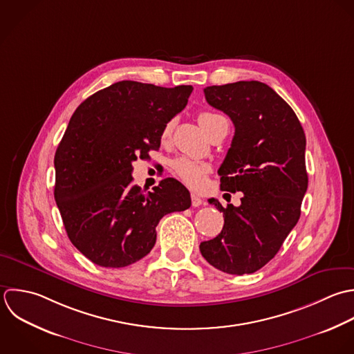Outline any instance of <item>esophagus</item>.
<instances>
[{
	"label": "esophagus",
	"instance_id": "obj_1",
	"mask_svg": "<svg viewBox=\"0 0 354 354\" xmlns=\"http://www.w3.org/2000/svg\"><path fill=\"white\" fill-rule=\"evenodd\" d=\"M203 204H204L203 198H200V197L196 196V194H192V205H193V207H200V205H203Z\"/></svg>",
	"mask_w": 354,
	"mask_h": 354
}]
</instances>
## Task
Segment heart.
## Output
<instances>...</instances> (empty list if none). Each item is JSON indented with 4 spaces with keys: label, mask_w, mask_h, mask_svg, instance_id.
<instances>
[{
    "label": "heart",
    "mask_w": 354,
    "mask_h": 354,
    "mask_svg": "<svg viewBox=\"0 0 354 354\" xmlns=\"http://www.w3.org/2000/svg\"><path fill=\"white\" fill-rule=\"evenodd\" d=\"M218 118H221L219 114L204 111V113H200L198 122H200L201 128L208 133V131L211 129V127L214 125V122ZM172 127H174L172 121H169L164 125V128L161 131V140H168L169 139L171 132H172ZM172 171L189 187L198 189L204 185V180H205V176L209 171V167L207 164L201 162V161H197V160H193V158H189V157H179V158L172 161Z\"/></svg>",
    "instance_id": "b5f03b06"
}]
</instances>
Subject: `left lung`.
<instances>
[{"instance_id":"left-lung-1","label":"left lung","mask_w":354,"mask_h":354,"mask_svg":"<svg viewBox=\"0 0 354 354\" xmlns=\"http://www.w3.org/2000/svg\"><path fill=\"white\" fill-rule=\"evenodd\" d=\"M204 93L236 128L218 169L221 189L244 197L240 207L226 208L208 200L223 212L225 225L200 251L225 273L251 274L274 258L299 221L308 190L306 136L291 106L263 82L212 85Z\"/></svg>"}]
</instances>
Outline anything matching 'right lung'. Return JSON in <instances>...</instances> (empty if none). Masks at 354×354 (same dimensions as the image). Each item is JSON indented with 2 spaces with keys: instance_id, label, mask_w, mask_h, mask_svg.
<instances>
[{
  "instance_id": "1",
  "label": "right lung",
  "mask_w": 354,
  "mask_h": 354,
  "mask_svg": "<svg viewBox=\"0 0 354 354\" xmlns=\"http://www.w3.org/2000/svg\"><path fill=\"white\" fill-rule=\"evenodd\" d=\"M192 85L115 82L85 99L55 153V201L73 245L102 268H125L156 244L160 219L192 205L165 178L153 192L132 185V162L158 150L161 131L180 113Z\"/></svg>"
}]
</instances>
